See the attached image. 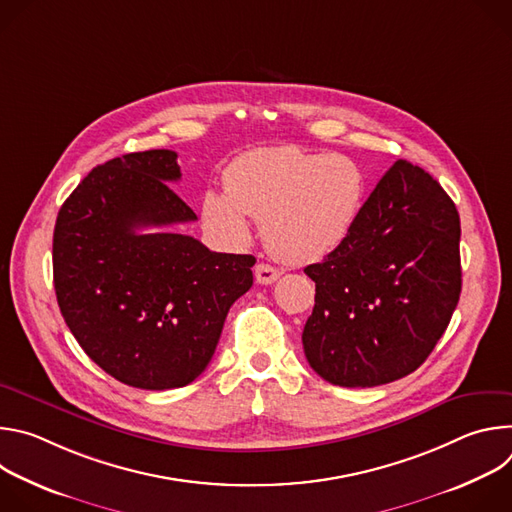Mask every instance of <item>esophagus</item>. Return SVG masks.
Wrapping results in <instances>:
<instances>
[{
	"instance_id": "1",
	"label": "esophagus",
	"mask_w": 512,
	"mask_h": 512,
	"mask_svg": "<svg viewBox=\"0 0 512 512\" xmlns=\"http://www.w3.org/2000/svg\"><path fill=\"white\" fill-rule=\"evenodd\" d=\"M279 275H281V271H279V269H275V267H271V265H267V263H259V265H255V279H257V283L269 285V283L277 281V279H279Z\"/></svg>"
}]
</instances>
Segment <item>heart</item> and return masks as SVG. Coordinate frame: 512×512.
<instances>
[{
	"label": "heart",
	"instance_id": "b5f03b06",
	"mask_svg": "<svg viewBox=\"0 0 512 512\" xmlns=\"http://www.w3.org/2000/svg\"><path fill=\"white\" fill-rule=\"evenodd\" d=\"M227 188L204 196L208 227L231 243H245L251 214L263 223L265 241L279 259L304 265L344 243L367 180L348 156L277 145L241 154L227 172Z\"/></svg>",
	"mask_w": 512,
	"mask_h": 512
}]
</instances>
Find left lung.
Returning a JSON list of instances; mask_svg holds the SVG:
<instances>
[{
	"mask_svg": "<svg viewBox=\"0 0 512 512\" xmlns=\"http://www.w3.org/2000/svg\"><path fill=\"white\" fill-rule=\"evenodd\" d=\"M304 271L316 283L302 334L310 367L340 387L407 377L431 354L460 300L456 204L425 170L397 160L344 243Z\"/></svg>",
	"mask_w": 512,
	"mask_h": 512,
	"instance_id": "8db88e82",
	"label": "left lung"
}]
</instances>
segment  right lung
Returning a JSON list of instances; mask_svg holds the SVG:
<instances>
[{"label": "right lung", "mask_w": 512, "mask_h": 512, "mask_svg": "<svg viewBox=\"0 0 512 512\" xmlns=\"http://www.w3.org/2000/svg\"><path fill=\"white\" fill-rule=\"evenodd\" d=\"M178 154L135 152L93 168L60 206L52 269L66 326L113 379L148 391L192 383L229 308L253 285V255L190 235L141 233L196 221L172 190Z\"/></svg>", "instance_id": "add662e5"}]
</instances>
